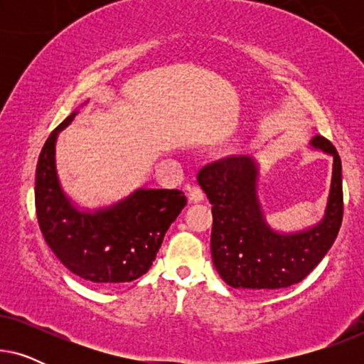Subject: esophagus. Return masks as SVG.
I'll return each instance as SVG.
<instances>
[{
  "instance_id": "1",
  "label": "esophagus",
  "mask_w": 364,
  "mask_h": 364,
  "mask_svg": "<svg viewBox=\"0 0 364 364\" xmlns=\"http://www.w3.org/2000/svg\"><path fill=\"white\" fill-rule=\"evenodd\" d=\"M188 200H191L192 203H197V202H202L203 200V192L202 188L198 186H192L188 187V193H187Z\"/></svg>"
}]
</instances>
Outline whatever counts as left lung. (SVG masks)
<instances>
[{
	"instance_id": "8db88e82",
	"label": "left lung",
	"mask_w": 364,
	"mask_h": 364,
	"mask_svg": "<svg viewBox=\"0 0 364 364\" xmlns=\"http://www.w3.org/2000/svg\"><path fill=\"white\" fill-rule=\"evenodd\" d=\"M310 144L333 157V176L325 215L305 230L282 233L268 225L258 202L255 159L225 157L198 172V186L213 205L212 260L227 285L250 291L295 285L331 248L343 220L341 159L325 137Z\"/></svg>"
}]
</instances>
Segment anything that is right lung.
Returning a JSON list of instances; mask_svg holds the SVG:
<instances>
[{
	"instance_id": "add662e5",
	"label": "right lung",
	"mask_w": 364,
	"mask_h": 364,
	"mask_svg": "<svg viewBox=\"0 0 364 364\" xmlns=\"http://www.w3.org/2000/svg\"><path fill=\"white\" fill-rule=\"evenodd\" d=\"M76 114L54 129L39 154L34 187L39 228L74 275L99 285L132 282L151 268L187 198L177 188H137L112 207L91 212L74 205L58 178L56 141Z\"/></svg>"
}]
</instances>
